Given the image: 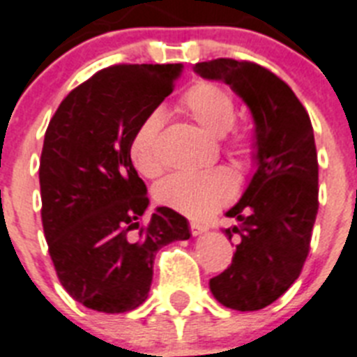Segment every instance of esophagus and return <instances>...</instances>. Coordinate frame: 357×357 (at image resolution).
<instances>
[{
  "instance_id": "1",
  "label": "esophagus",
  "mask_w": 357,
  "mask_h": 357,
  "mask_svg": "<svg viewBox=\"0 0 357 357\" xmlns=\"http://www.w3.org/2000/svg\"><path fill=\"white\" fill-rule=\"evenodd\" d=\"M190 229H191V234H193V235H195V237H197V235H202V234H204V231H206V229H208V228H206V226H202V225H199V222H191Z\"/></svg>"
}]
</instances>
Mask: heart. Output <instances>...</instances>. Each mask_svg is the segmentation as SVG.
Listing matches in <instances>:
<instances>
[{"mask_svg": "<svg viewBox=\"0 0 357 357\" xmlns=\"http://www.w3.org/2000/svg\"><path fill=\"white\" fill-rule=\"evenodd\" d=\"M178 107L200 128L213 137H222L237 120V104L226 87L215 82H197L178 100ZM164 128V113L153 109L138 122L129 142L132 166L144 176H157L162 172L158 157V138ZM226 149L237 160H250L255 149L252 132L237 131L226 142ZM235 193L234 175L225 167L206 172L173 173L155 185V200L164 208L182 213L190 219H204L215 213Z\"/></svg>", "mask_w": 357, "mask_h": 357, "instance_id": "heart-1", "label": "heart"}]
</instances>
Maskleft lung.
<instances>
[{"mask_svg":"<svg viewBox=\"0 0 357 357\" xmlns=\"http://www.w3.org/2000/svg\"><path fill=\"white\" fill-rule=\"evenodd\" d=\"M206 79L231 87L255 123V173L241 200L226 211L237 225L231 264L210 279L220 305L241 312L272 305L294 284L310 250L317 208V151L310 116L294 91L272 70L231 58L193 67Z\"/></svg>","mask_w":357,"mask_h":357,"instance_id":"1","label":"left lung"}]
</instances>
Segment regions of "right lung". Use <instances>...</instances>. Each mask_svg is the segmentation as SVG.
I'll return each instance as SVG.
<instances>
[{"mask_svg":"<svg viewBox=\"0 0 357 357\" xmlns=\"http://www.w3.org/2000/svg\"><path fill=\"white\" fill-rule=\"evenodd\" d=\"M181 63L111 66L67 94L45 131L41 222L61 287L87 308L122 314L147 299L158 250L190 238L181 213L157 208L129 157L138 122L157 109Z\"/></svg>","mask_w":357,"mask_h":357,"instance_id":"1","label":"right lung"}]
</instances>
